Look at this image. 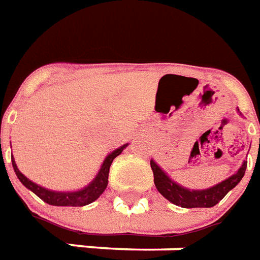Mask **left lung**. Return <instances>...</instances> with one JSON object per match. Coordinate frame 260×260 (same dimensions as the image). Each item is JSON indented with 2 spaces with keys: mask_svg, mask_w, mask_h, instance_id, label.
<instances>
[{
  "mask_svg": "<svg viewBox=\"0 0 260 260\" xmlns=\"http://www.w3.org/2000/svg\"><path fill=\"white\" fill-rule=\"evenodd\" d=\"M260 143V140H259ZM151 169L154 172V183L158 192L164 198L168 199L171 203L185 207V209H194V207H213L218 203L231 189L238 185L239 180L244 178L246 161H244L242 167L238 169L237 174L230 176L221 183L213 186L206 190H189L182 186L176 185L174 180L165 175L162 169L159 168L154 161H151Z\"/></svg>",
  "mask_w": 260,
  "mask_h": 260,
  "instance_id": "1",
  "label": "left lung"
}]
</instances>
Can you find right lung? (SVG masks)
Listing matches in <instances>:
<instances>
[{"label": "right lung", "mask_w": 260, "mask_h": 260, "mask_svg": "<svg viewBox=\"0 0 260 260\" xmlns=\"http://www.w3.org/2000/svg\"><path fill=\"white\" fill-rule=\"evenodd\" d=\"M126 145L117 148V150H115L112 154L106 156V159L102 164V168L99 171V174L96 175V178L92 180L85 189L78 190V192H51V190H47V189L42 187V186L33 183L32 180H29L25 175L21 174V171L16 167L14 156H12V167H14V171H15L18 179L21 180L29 190H32L36 196H39L47 204H51V206H74V207H81V206H86V204L95 202L105 192V189L108 186V176H109L110 165H112L116 156L126 148Z\"/></svg>", "instance_id": "add662e5"}]
</instances>
